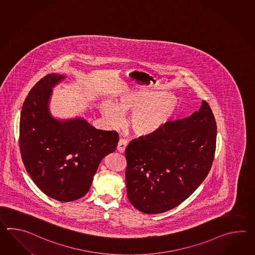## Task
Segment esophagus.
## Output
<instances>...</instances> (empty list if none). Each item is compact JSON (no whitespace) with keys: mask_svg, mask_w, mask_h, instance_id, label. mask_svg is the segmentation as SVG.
Instances as JSON below:
<instances>
[{"mask_svg":"<svg viewBox=\"0 0 255 255\" xmlns=\"http://www.w3.org/2000/svg\"><path fill=\"white\" fill-rule=\"evenodd\" d=\"M128 145V141L125 140V139H121L119 142H118V146H117V150L119 151L120 153H124L125 152V149Z\"/></svg>","mask_w":255,"mask_h":255,"instance_id":"1","label":"esophagus"}]
</instances>
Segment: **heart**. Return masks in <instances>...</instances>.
Masks as SVG:
<instances>
[{"label":"heart","instance_id":"obj_1","mask_svg":"<svg viewBox=\"0 0 255 255\" xmlns=\"http://www.w3.org/2000/svg\"><path fill=\"white\" fill-rule=\"evenodd\" d=\"M180 104L175 97L166 92L153 95L128 91L116 102L102 101L100 111L111 125H118L122 114L133 112L129 119L132 131L140 136L151 135L164 128L178 114Z\"/></svg>","mask_w":255,"mask_h":255}]
</instances>
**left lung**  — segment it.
Masks as SVG:
<instances>
[{"mask_svg": "<svg viewBox=\"0 0 255 255\" xmlns=\"http://www.w3.org/2000/svg\"><path fill=\"white\" fill-rule=\"evenodd\" d=\"M217 125L210 105L141 136L125 151L127 195L143 213L158 214L186 200L205 180L214 159Z\"/></svg>", "mask_w": 255, "mask_h": 255, "instance_id": "obj_1", "label": "left lung"}]
</instances>
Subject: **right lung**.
I'll return each instance as SVG.
<instances>
[{"label": "right lung", "instance_id": "obj_1", "mask_svg": "<svg viewBox=\"0 0 255 255\" xmlns=\"http://www.w3.org/2000/svg\"><path fill=\"white\" fill-rule=\"evenodd\" d=\"M66 79L49 74L32 88L20 118V150L26 171L46 196L61 202L82 198L91 188L102 159L114 153L119 136L98 130L80 117H53V88Z\"/></svg>", "mask_w": 255, "mask_h": 255}]
</instances>
